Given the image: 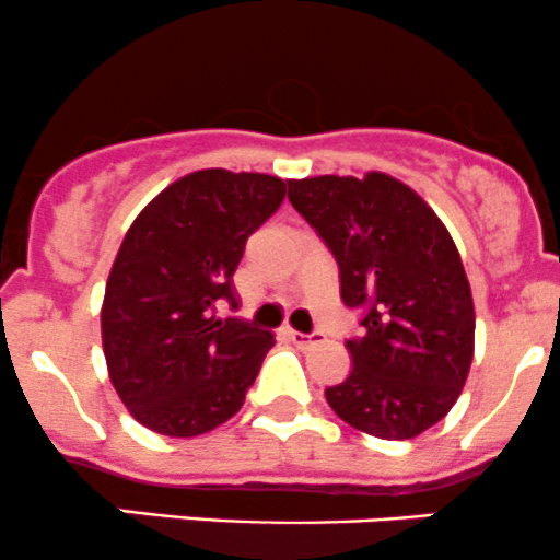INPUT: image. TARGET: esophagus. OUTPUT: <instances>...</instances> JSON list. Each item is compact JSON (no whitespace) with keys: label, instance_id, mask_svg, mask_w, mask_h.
Returning <instances> with one entry per match:
<instances>
[{"label":"esophagus","instance_id":"esophagus-1","mask_svg":"<svg viewBox=\"0 0 560 560\" xmlns=\"http://www.w3.org/2000/svg\"><path fill=\"white\" fill-rule=\"evenodd\" d=\"M288 338H291L293 343H296L299 349H312L317 347V343L325 341V332L314 330V332H299V330H285Z\"/></svg>","mask_w":560,"mask_h":560}]
</instances>
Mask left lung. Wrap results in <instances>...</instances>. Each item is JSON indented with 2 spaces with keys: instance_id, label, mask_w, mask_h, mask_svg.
Instances as JSON below:
<instances>
[{
  "instance_id": "1",
  "label": "left lung",
  "mask_w": 560,
  "mask_h": 560,
  "mask_svg": "<svg viewBox=\"0 0 560 560\" xmlns=\"http://www.w3.org/2000/svg\"><path fill=\"white\" fill-rule=\"evenodd\" d=\"M288 198L338 261L341 299L362 310L349 378L325 388L338 418L378 439H412L452 410L474 360L476 314L442 219L383 172L291 179Z\"/></svg>"
}]
</instances>
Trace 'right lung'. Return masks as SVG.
<instances>
[{
	"label": "right lung",
	"mask_w": 560,
	"mask_h": 560,
	"mask_svg": "<svg viewBox=\"0 0 560 560\" xmlns=\"http://www.w3.org/2000/svg\"><path fill=\"white\" fill-rule=\"evenodd\" d=\"M285 182L203 168L161 190L131 222L110 267L100 328L110 383L131 418L163 436H198L246 401L275 336L237 310L246 241L280 209Z\"/></svg>",
	"instance_id": "add662e5"
}]
</instances>
